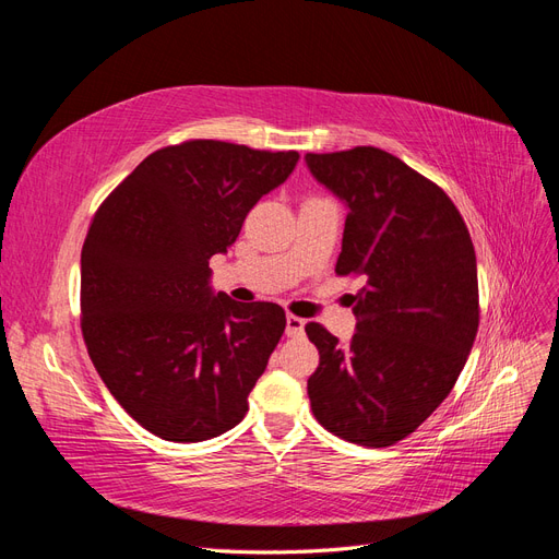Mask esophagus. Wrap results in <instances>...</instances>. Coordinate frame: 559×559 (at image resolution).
<instances>
[{"label": "esophagus", "mask_w": 559, "mask_h": 559, "mask_svg": "<svg viewBox=\"0 0 559 559\" xmlns=\"http://www.w3.org/2000/svg\"><path fill=\"white\" fill-rule=\"evenodd\" d=\"M306 331V319H300L296 314H286V335L298 337Z\"/></svg>", "instance_id": "esophagus-1"}]
</instances>
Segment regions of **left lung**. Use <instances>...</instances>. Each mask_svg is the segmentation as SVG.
<instances>
[{"instance_id": "8db88e82", "label": "left lung", "mask_w": 559, "mask_h": 559, "mask_svg": "<svg viewBox=\"0 0 559 559\" xmlns=\"http://www.w3.org/2000/svg\"><path fill=\"white\" fill-rule=\"evenodd\" d=\"M312 177L347 205L337 275H357V333L319 349L308 380L317 421L366 448L411 436L460 378L478 333L476 251L460 210L433 181L376 146L308 154Z\"/></svg>"}]
</instances>
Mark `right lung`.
I'll list each match as a JSON object with an SVG mask.
<instances>
[{
    "mask_svg": "<svg viewBox=\"0 0 559 559\" xmlns=\"http://www.w3.org/2000/svg\"><path fill=\"white\" fill-rule=\"evenodd\" d=\"M298 158L216 140L165 146L93 216L81 249L83 341L111 396L163 441H207L249 411L286 317L275 302L214 294L210 259Z\"/></svg>",
    "mask_w": 559,
    "mask_h": 559,
    "instance_id": "obj_1",
    "label": "right lung"
}]
</instances>
